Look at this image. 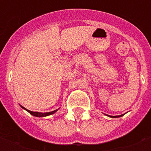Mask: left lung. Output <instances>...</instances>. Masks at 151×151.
Listing matches in <instances>:
<instances>
[{"label": "left lung", "mask_w": 151, "mask_h": 151, "mask_svg": "<svg viewBox=\"0 0 151 151\" xmlns=\"http://www.w3.org/2000/svg\"><path fill=\"white\" fill-rule=\"evenodd\" d=\"M124 114H122V115H118V116H110V115H107V116H109V117H122Z\"/></svg>", "instance_id": "1"}]
</instances>
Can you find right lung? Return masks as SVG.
I'll return each mask as SVG.
<instances>
[{"mask_svg":"<svg viewBox=\"0 0 151 151\" xmlns=\"http://www.w3.org/2000/svg\"><path fill=\"white\" fill-rule=\"evenodd\" d=\"M22 109H25V110H27V111H28V112L30 114H32L33 116H35V117H46V116H48V115H51V114H53L54 113H55L57 111V110H53V111H51V112H47V113H40V112H34V111H30V110H27V109H26V108H24L23 106H22Z\"/></svg>","mask_w":151,"mask_h":151,"instance_id":"1","label":"right lung"}]
</instances>
